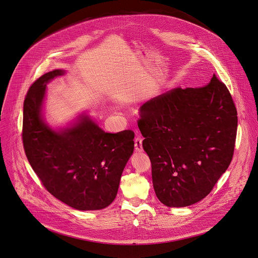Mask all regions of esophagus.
I'll use <instances>...</instances> for the list:
<instances>
[{
    "label": "esophagus",
    "mask_w": 258,
    "mask_h": 258,
    "mask_svg": "<svg viewBox=\"0 0 258 258\" xmlns=\"http://www.w3.org/2000/svg\"><path fill=\"white\" fill-rule=\"evenodd\" d=\"M135 147H136V150L138 151L143 150V139L140 136H137L135 139Z\"/></svg>",
    "instance_id": "1"
}]
</instances>
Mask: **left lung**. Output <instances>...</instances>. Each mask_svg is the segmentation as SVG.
<instances>
[{"mask_svg": "<svg viewBox=\"0 0 258 258\" xmlns=\"http://www.w3.org/2000/svg\"><path fill=\"white\" fill-rule=\"evenodd\" d=\"M138 125L155 194L167 207L204 199L233 156L237 112L216 75L202 88H174L144 103Z\"/></svg>", "mask_w": 258, "mask_h": 258, "instance_id": "8db88e82", "label": "left lung"}]
</instances>
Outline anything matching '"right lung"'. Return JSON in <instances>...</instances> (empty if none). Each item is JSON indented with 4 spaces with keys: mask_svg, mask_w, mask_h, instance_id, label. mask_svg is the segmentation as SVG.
Segmentation results:
<instances>
[{
    "mask_svg": "<svg viewBox=\"0 0 258 258\" xmlns=\"http://www.w3.org/2000/svg\"><path fill=\"white\" fill-rule=\"evenodd\" d=\"M63 73H45L29 87L24 102L25 152L44 188L56 199L76 210H101L115 200L134 152L135 133H105L88 116L61 132L49 128L40 113L46 83Z\"/></svg>",
    "mask_w": 258,
    "mask_h": 258,
    "instance_id": "add662e5",
    "label": "right lung"
}]
</instances>
